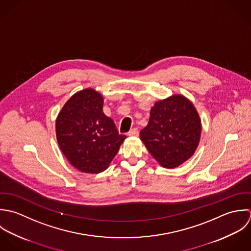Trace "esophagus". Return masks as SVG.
<instances>
[{
  "instance_id": "obj_1",
  "label": "esophagus",
  "mask_w": 251,
  "mask_h": 251,
  "mask_svg": "<svg viewBox=\"0 0 251 251\" xmlns=\"http://www.w3.org/2000/svg\"><path fill=\"white\" fill-rule=\"evenodd\" d=\"M139 135V130L137 128H133L129 133H128V136H138Z\"/></svg>"
}]
</instances>
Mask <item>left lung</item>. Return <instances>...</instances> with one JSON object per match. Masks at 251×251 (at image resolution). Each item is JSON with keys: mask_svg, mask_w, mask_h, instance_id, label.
Listing matches in <instances>:
<instances>
[{"mask_svg": "<svg viewBox=\"0 0 251 251\" xmlns=\"http://www.w3.org/2000/svg\"><path fill=\"white\" fill-rule=\"evenodd\" d=\"M201 120L190 100L180 95L157 101L141 139L151 155L165 168H176L196 151Z\"/></svg>", "mask_w": 251, "mask_h": 251, "instance_id": "left-lung-1", "label": "left lung"}]
</instances>
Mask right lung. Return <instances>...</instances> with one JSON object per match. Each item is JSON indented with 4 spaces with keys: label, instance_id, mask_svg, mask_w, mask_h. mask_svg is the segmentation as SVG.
<instances>
[{
    "label": "right lung",
    "instance_id": "add662e5",
    "mask_svg": "<svg viewBox=\"0 0 251 251\" xmlns=\"http://www.w3.org/2000/svg\"><path fill=\"white\" fill-rule=\"evenodd\" d=\"M101 95L89 88L68 100L56 120V137L69 162L83 173L104 171L126 136L102 112Z\"/></svg>",
    "mask_w": 251,
    "mask_h": 251
}]
</instances>
